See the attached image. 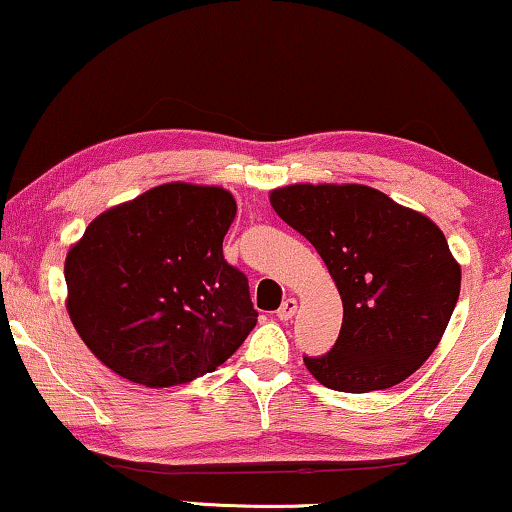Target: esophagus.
Wrapping results in <instances>:
<instances>
[{
  "mask_svg": "<svg viewBox=\"0 0 512 512\" xmlns=\"http://www.w3.org/2000/svg\"><path fill=\"white\" fill-rule=\"evenodd\" d=\"M295 311H298V300L288 298L281 302V307L277 309V318L279 321H291V318L295 316Z\"/></svg>",
  "mask_w": 512,
  "mask_h": 512,
  "instance_id": "obj_1",
  "label": "esophagus"
}]
</instances>
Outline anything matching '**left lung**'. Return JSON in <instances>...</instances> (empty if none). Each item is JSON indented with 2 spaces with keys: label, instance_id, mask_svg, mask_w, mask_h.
Returning <instances> with one entry per match:
<instances>
[{
  "label": "left lung",
  "instance_id": "left-lung-1",
  "mask_svg": "<svg viewBox=\"0 0 512 512\" xmlns=\"http://www.w3.org/2000/svg\"><path fill=\"white\" fill-rule=\"evenodd\" d=\"M270 203L314 244L342 295L335 346L305 355L311 376L339 392L409 379L439 346L462 284L441 228L365 184H291Z\"/></svg>",
  "mask_w": 512,
  "mask_h": 512
}]
</instances>
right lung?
Segmentation results:
<instances>
[{"mask_svg":"<svg viewBox=\"0 0 512 512\" xmlns=\"http://www.w3.org/2000/svg\"><path fill=\"white\" fill-rule=\"evenodd\" d=\"M235 212L226 189L170 182L85 228L66 254V309L103 365L170 388L238 351L258 311L244 272L224 258Z\"/></svg>","mask_w":512,"mask_h":512,"instance_id":"obj_1","label":"right lung"}]
</instances>
